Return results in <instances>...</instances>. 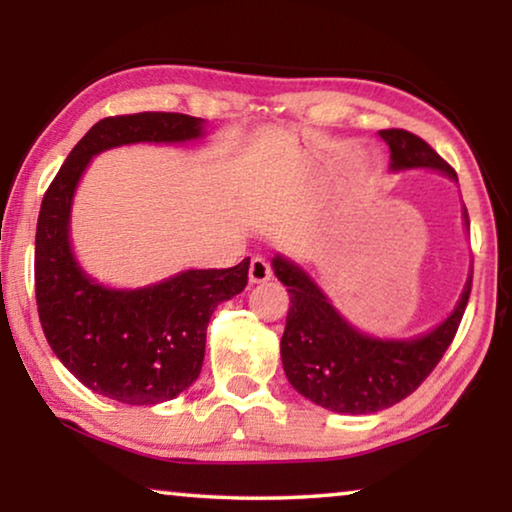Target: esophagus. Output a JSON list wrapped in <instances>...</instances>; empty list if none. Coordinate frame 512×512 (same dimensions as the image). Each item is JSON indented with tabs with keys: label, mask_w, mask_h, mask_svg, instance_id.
Segmentation results:
<instances>
[{
	"label": "esophagus",
	"mask_w": 512,
	"mask_h": 512,
	"mask_svg": "<svg viewBox=\"0 0 512 512\" xmlns=\"http://www.w3.org/2000/svg\"><path fill=\"white\" fill-rule=\"evenodd\" d=\"M272 277V268L270 263L265 261L261 256H254L249 263V282L251 284H261V282H268Z\"/></svg>",
	"instance_id": "esophagus-1"
}]
</instances>
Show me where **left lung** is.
Wrapping results in <instances>:
<instances>
[{"label": "left lung", "mask_w": 512, "mask_h": 512, "mask_svg": "<svg viewBox=\"0 0 512 512\" xmlns=\"http://www.w3.org/2000/svg\"><path fill=\"white\" fill-rule=\"evenodd\" d=\"M380 135L389 144L391 170L431 167L457 179L422 137L401 128ZM272 268L291 293L279 345L284 373L298 394L342 415H370L408 398L452 345L473 284L471 275L454 312L431 333L415 340H377L349 326L298 265L275 256Z\"/></svg>", "instance_id": "1"}]
</instances>
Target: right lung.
I'll use <instances>...</instances> for the list:
<instances>
[{"label": "right lung", "instance_id": "add662e5", "mask_svg": "<svg viewBox=\"0 0 512 512\" xmlns=\"http://www.w3.org/2000/svg\"><path fill=\"white\" fill-rule=\"evenodd\" d=\"M202 118L170 111L109 116L74 146L41 200L34 289L48 345L81 384L125 405H156L198 380L216 305L244 291L249 258L226 270H186L135 291L97 284L74 261L69 209L97 153L137 142H186Z\"/></svg>", "mask_w": 512, "mask_h": 512}]
</instances>
